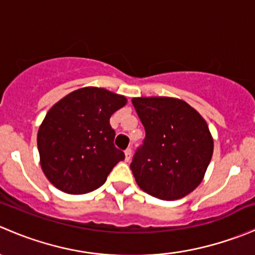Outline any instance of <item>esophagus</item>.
Listing matches in <instances>:
<instances>
[{"label": "esophagus", "instance_id": "1", "mask_svg": "<svg viewBox=\"0 0 255 255\" xmlns=\"http://www.w3.org/2000/svg\"><path fill=\"white\" fill-rule=\"evenodd\" d=\"M125 155H126V160L129 161L130 158H132V149L130 148H127L125 150Z\"/></svg>", "mask_w": 255, "mask_h": 255}]
</instances>
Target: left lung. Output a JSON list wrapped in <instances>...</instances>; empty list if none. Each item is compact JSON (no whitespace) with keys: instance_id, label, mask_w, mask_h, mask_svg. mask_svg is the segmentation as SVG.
<instances>
[{"instance_id":"left-lung-1","label":"left lung","mask_w":255,"mask_h":255,"mask_svg":"<svg viewBox=\"0 0 255 255\" xmlns=\"http://www.w3.org/2000/svg\"><path fill=\"white\" fill-rule=\"evenodd\" d=\"M132 104L145 129L130 163L138 186L156 199H182L199 186L212 158L206 121L179 99L137 97Z\"/></svg>"}]
</instances>
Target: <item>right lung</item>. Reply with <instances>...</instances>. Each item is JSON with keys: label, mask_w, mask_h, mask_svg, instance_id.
I'll return each mask as SVG.
<instances>
[{"label": "right lung", "mask_w": 255, "mask_h": 255, "mask_svg": "<svg viewBox=\"0 0 255 255\" xmlns=\"http://www.w3.org/2000/svg\"><path fill=\"white\" fill-rule=\"evenodd\" d=\"M127 100L99 87H84L56 102L38 130L43 173L61 191L81 195L105 184L125 153L113 144L110 118Z\"/></svg>", "instance_id": "obj_1"}]
</instances>
